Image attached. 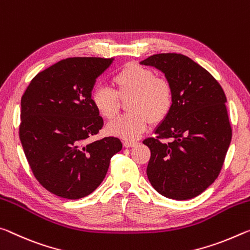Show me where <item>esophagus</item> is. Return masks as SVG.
<instances>
[{
  "label": "esophagus",
  "instance_id": "34e87169",
  "mask_svg": "<svg viewBox=\"0 0 250 250\" xmlns=\"http://www.w3.org/2000/svg\"><path fill=\"white\" fill-rule=\"evenodd\" d=\"M137 144H138V143L134 142V141H125L124 143H123L124 147H134V146H136Z\"/></svg>",
  "mask_w": 250,
  "mask_h": 250
}]
</instances>
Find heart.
Returning a JSON list of instances; mask_svg holds the SVG:
<instances>
[{"instance_id":"obj_1","label":"heart","mask_w":250,"mask_h":250,"mask_svg":"<svg viewBox=\"0 0 250 250\" xmlns=\"http://www.w3.org/2000/svg\"><path fill=\"white\" fill-rule=\"evenodd\" d=\"M113 89L96 87L91 94L97 113L112 120L120 109V100H127L129 113L117 117L106 126L110 135L133 141L144 132L148 121L158 124L168 116L174 102L173 86L168 80L156 76L153 69L136 63L125 65L112 77Z\"/></svg>"}]
</instances>
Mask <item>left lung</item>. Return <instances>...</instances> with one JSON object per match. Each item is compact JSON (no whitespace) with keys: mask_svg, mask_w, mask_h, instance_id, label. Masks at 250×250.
<instances>
[{"mask_svg":"<svg viewBox=\"0 0 250 250\" xmlns=\"http://www.w3.org/2000/svg\"><path fill=\"white\" fill-rule=\"evenodd\" d=\"M141 64L162 71L174 91L156 137L143 142L150 149L147 176L167 198H194L218 177L230 144L226 95L209 72L183 54H155Z\"/></svg>","mask_w":250,"mask_h":250,"instance_id":"left-lung-1","label":"left lung"}]
</instances>
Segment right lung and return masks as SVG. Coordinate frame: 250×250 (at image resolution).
Instances as JSON below:
<instances>
[{
  "label": "right lung",
  "instance_id": "obj_1",
  "mask_svg": "<svg viewBox=\"0 0 250 250\" xmlns=\"http://www.w3.org/2000/svg\"><path fill=\"white\" fill-rule=\"evenodd\" d=\"M114 59L68 57L31 81L21 100L20 140L33 175L50 193L80 199L103 182L117 137L89 143L104 125L91 101L96 79Z\"/></svg>",
  "mask_w": 250,
  "mask_h": 250
}]
</instances>
